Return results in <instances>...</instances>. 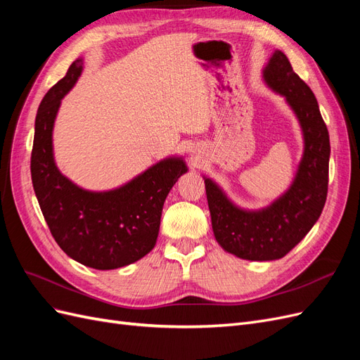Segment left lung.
<instances>
[{
  "mask_svg": "<svg viewBox=\"0 0 360 360\" xmlns=\"http://www.w3.org/2000/svg\"><path fill=\"white\" fill-rule=\"evenodd\" d=\"M263 79L285 97L302 129L303 155L291 186L264 209L246 210L228 198L219 184L204 177L216 242L226 252L250 261L287 255L319 221L329 183V132L312 90L294 73L282 51L270 57Z\"/></svg>",
  "mask_w": 360,
  "mask_h": 360,
  "instance_id": "1",
  "label": "left lung"
}]
</instances>
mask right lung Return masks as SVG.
Listing matches in <instances>:
<instances>
[{
    "instance_id": "1",
    "label": "right lung",
    "mask_w": 360,
    "mask_h": 360,
    "mask_svg": "<svg viewBox=\"0 0 360 360\" xmlns=\"http://www.w3.org/2000/svg\"><path fill=\"white\" fill-rule=\"evenodd\" d=\"M84 69L75 60L39 106L31 153V180L51 234L78 263L111 270L146 257L155 248L165 198L188 172L180 156H169L120 188L86 191L63 176L53 159L52 130L66 96Z\"/></svg>"
}]
</instances>
